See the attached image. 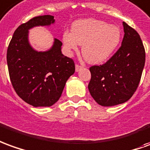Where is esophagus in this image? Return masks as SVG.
I'll return each instance as SVG.
<instances>
[{
    "instance_id": "1",
    "label": "esophagus",
    "mask_w": 150,
    "mask_h": 150,
    "mask_svg": "<svg viewBox=\"0 0 150 150\" xmlns=\"http://www.w3.org/2000/svg\"><path fill=\"white\" fill-rule=\"evenodd\" d=\"M81 69H82V66H81V65H78V64H76V66H75V70H76V72H78V71H80Z\"/></svg>"
}]
</instances>
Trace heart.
<instances>
[{
  "label": "heart",
  "instance_id": "1",
  "mask_svg": "<svg viewBox=\"0 0 150 150\" xmlns=\"http://www.w3.org/2000/svg\"><path fill=\"white\" fill-rule=\"evenodd\" d=\"M69 53L77 52L82 45L81 53L88 63L101 64L114 53L121 40V30L117 26L93 18L73 22L72 32L65 30L62 36Z\"/></svg>",
  "mask_w": 150,
  "mask_h": 150
}]
</instances>
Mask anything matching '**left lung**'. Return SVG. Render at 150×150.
Masks as SVG:
<instances>
[{
	"instance_id": "left-lung-1",
	"label": "left lung",
	"mask_w": 150,
	"mask_h": 150,
	"mask_svg": "<svg viewBox=\"0 0 150 150\" xmlns=\"http://www.w3.org/2000/svg\"><path fill=\"white\" fill-rule=\"evenodd\" d=\"M124 36L120 49L106 63L90 68L88 89L103 107L124 103L137 90L145 66V52L140 35L123 22Z\"/></svg>"
}]
</instances>
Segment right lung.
<instances>
[{"instance_id": "obj_1", "label": "right lung", "mask_w": 150, "mask_h": 150, "mask_svg": "<svg viewBox=\"0 0 150 150\" xmlns=\"http://www.w3.org/2000/svg\"><path fill=\"white\" fill-rule=\"evenodd\" d=\"M54 16L33 18L17 28L7 50V64L13 89L33 107H51L59 100L67 80L75 72L72 59L61 52V41L54 39L52 47L39 52L29 41V30L49 26Z\"/></svg>"}]
</instances>
